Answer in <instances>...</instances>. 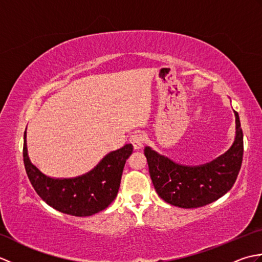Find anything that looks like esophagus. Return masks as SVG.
I'll use <instances>...</instances> for the list:
<instances>
[{
	"label": "esophagus",
	"instance_id": "34e87169",
	"mask_svg": "<svg viewBox=\"0 0 262 262\" xmlns=\"http://www.w3.org/2000/svg\"><path fill=\"white\" fill-rule=\"evenodd\" d=\"M129 142L133 146H134L135 149H140L143 147L144 142H145V137H144L143 134L141 133H137V134L132 135L129 138Z\"/></svg>",
	"mask_w": 262,
	"mask_h": 262
}]
</instances>
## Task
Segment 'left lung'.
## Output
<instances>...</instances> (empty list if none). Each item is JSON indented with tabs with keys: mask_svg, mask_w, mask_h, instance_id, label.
I'll return each mask as SVG.
<instances>
[{
	"mask_svg": "<svg viewBox=\"0 0 262 262\" xmlns=\"http://www.w3.org/2000/svg\"><path fill=\"white\" fill-rule=\"evenodd\" d=\"M236 136L225 154L199 166H186L145 147L148 171L159 196L181 208H197L215 202L234 185L243 160V133L235 111Z\"/></svg>",
	"mask_w": 262,
	"mask_h": 262,
	"instance_id": "8db88e82",
	"label": "left lung"
}]
</instances>
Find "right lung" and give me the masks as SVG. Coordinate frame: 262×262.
<instances>
[{"label":"right lung","instance_id":"1","mask_svg":"<svg viewBox=\"0 0 262 262\" xmlns=\"http://www.w3.org/2000/svg\"><path fill=\"white\" fill-rule=\"evenodd\" d=\"M24 163L27 176L43 202L60 213L91 216L107 208L119 190L122 170L133 152L132 144L105 155L96 168L72 179H54L31 164L24 135Z\"/></svg>","mask_w":262,"mask_h":262}]
</instances>
